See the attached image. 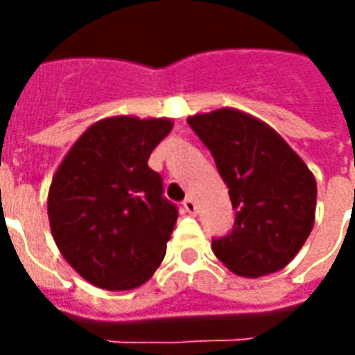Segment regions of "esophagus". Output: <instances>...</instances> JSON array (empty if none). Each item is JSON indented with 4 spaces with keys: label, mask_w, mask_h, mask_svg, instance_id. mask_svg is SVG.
I'll return each instance as SVG.
<instances>
[{
    "label": "esophagus",
    "mask_w": 355,
    "mask_h": 355,
    "mask_svg": "<svg viewBox=\"0 0 355 355\" xmlns=\"http://www.w3.org/2000/svg\"><path fill=\"white\" fill-rule=\"evenodd\" d=\"M182 207H184L186 213H190V215H196V213H198V205H196V201H193L192 198H186V200L182 201Z\"/></svg>",
    "instance_id": "1"
}]
</instances>
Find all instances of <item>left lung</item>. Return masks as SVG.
<instances>
[{
    "instance_id": "left-lung-1",
    "label": "left lung",
    "mask_w": 355,
    "mask_h": 355,
    "mask_svg": "<svg viewBox=\"0 0 355 355\" xmlns=\"http://www.w3.org/2000/svg\"><path fill=\"white\" fill-rule=\"evenodd\" d=\"M228 186L236 220L213 253L243 277L274 274L304 245L315 218V178L261 119L234 108L188 117Z\"/></svg>"
}]
</instances>
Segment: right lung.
<instances>
[{
  "label": "right lung",
  "instance_id": "1",
  "mask_svg": "<svg viewBox=\"0 0 355 355\" xmlns=\"http://www.w3.org/2000/svg\"><path fill=\"white\" fill-rule=\"evenodd\" d=\"M173 129L165 117L101 119L53 177L47 213L58 251L101 289L129 291L162 264L178 211L163 198L150 154Z\"/></svg>",
  "mask_w": 355,
  "mask_h": 355
}]
</instances>
